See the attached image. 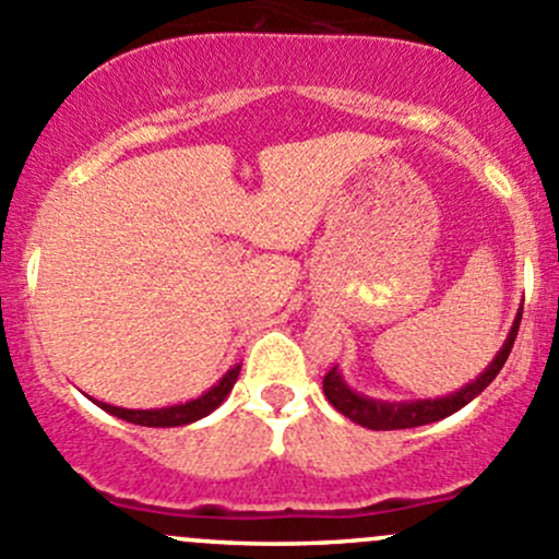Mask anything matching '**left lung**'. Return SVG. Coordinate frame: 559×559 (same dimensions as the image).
Masks as SVG:
<instances>
[{
	"label": "left lung",
	"mask_w": 559,
	"mask_h": 559,
	"mask_svg": "<svg viewBox=\"0 0 559 559\" xmlns=\"http://www.w3.org/2000/svg\"><path fill=\"white\" fill-rule=\"evenodd\" d=\"M520 321H522V308L516 311L514 324H511L509 335H506L503 346H500V352L495 354L492 362H489L476 379L467 381V384L456 389V392L443 394V397H416V400L368 397V394L348 386L346 376L337 370V365L324 376V394L332 403V408H337L343 416H348L354 425L368 427V430H408V427L432 425V421H441L447 419V416L456 414L460 408H465L471 400H476L484 389L492 384L495 376L503 370L511 348H514Z\"/></svg>",
	"instance_id": "8db88e82"
}]
</instances>
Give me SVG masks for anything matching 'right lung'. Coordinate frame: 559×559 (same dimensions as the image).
I'll return each mask as SVG.
<instances>
[{"mask_svg":"<svg viewBox=\"0 0 559 559\" xmlns=\"http://www.w3.org/2000/svg\"><path fill=\"white\" fill-rule=\"evenodd\" d=\"M240 376V362L233 365L222 379L216 381L211 389L200 394L194 400H186V403H175V405H165V408H121V405H110L103 403V400H94L99 408L107 411V414L118 416V419L129 421V425H140V427H183L191 425V421L202 419V416L213 414L218 405L227 400V394L233 392L235 381Z\"/></svg>","mask_w":559,"mask_h":559,"instance_id":"1","label":"right lung"}]
</instances>
